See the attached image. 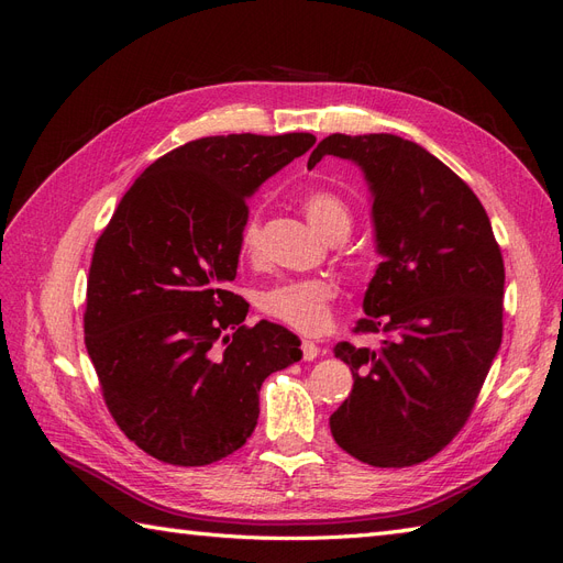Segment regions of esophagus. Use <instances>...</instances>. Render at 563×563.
I'll list each match as a JSON object with an SVG mask.
<instances>
[{
  "label": "esophagus",
  "mask_w": 563,
  "mask_h": 563,
  "mask_svg": "<svg viewBox=\"0 0 563 563\" xmlns=\"http://www.w3.org/2000/svg\"><path fill=\"white\" fill-rule=\"evenodd\" d=\"M317 354H319V347L312 343V340H302V360L312 362L317 360Z\"/></svg>",
  "instance_id": "esophagus-1"
}]
</instances>
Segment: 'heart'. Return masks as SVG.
I'll return each mask as SVG.
<instances>
[{
    "instance_id": "heart-1",
    "label": "heart",
    "mask_w": 563,
    "mask_h": 563,
    "mask_svg": "<svg viewBox=\"0 0 563 563\" xmlns=\"http://www.w3.org/2000/svg\"><path fill=\"white\" fill-rule=\"evenodd\" d=\"M300 207L310 223L329 240L345 236L352 225L350 203L331 187H310V190H305L300 197ZM261 234V213L251 211L240 230L242 251L249 255L258 251ZM335 296L338 286L331 279L310 277L269 284L258 294L255 302H258V310L269 319H277L300 333H319L331 321Z\"/></svg>"
}]
</instances>
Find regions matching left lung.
I'll return each mask as SVG.
<instances>
[{
  "instance_id": "8db88e82",
  "label": "left lung",
  "mask_w": 563,
  "mask_h": 563,
  "mask_svg": "<svg viewBox=\"0 0 563 563\" xmlns=\"http://www.w3.org/2000/svg\"><path fill=\"white\" fill-rule=\"evenodd\" d=\"M327 155L364 168L383 255L352 329L383 343L333 347L354 385L331 434L362 463L411 467L465 428L503 343L500 244L470 185L420 145L333 133L308 166Z\"/></svg>"
}]
</instances>
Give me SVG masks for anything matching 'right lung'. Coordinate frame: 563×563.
Masks as SVG:
<instances>
[{
  "label": "right lung",
  "mask_w": 563,
  "mask_h": 563,
  "mask_svg": "<svg viewBox=\"0 0 563 563\" xmlns=\"http://www.w3.org/2000/svg\"><path fill=\"white\" fill-rule=\"evenodd\" d=\"M312 133L209 135L166 152L98 236L84 343L110 416L168 465L201 467L246 444L269 373L298 362L279 323L246 327L228 291L246 197L314 145Z\"/></svg>",
  "instance_id": "right-lung-1"
}]
</instances>
